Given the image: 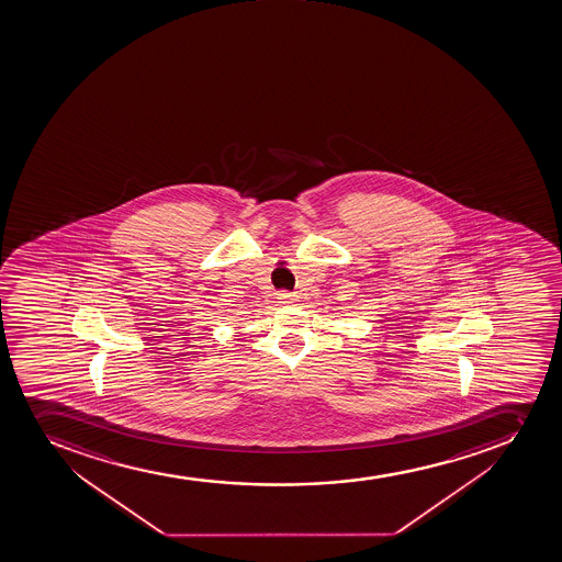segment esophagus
Masks as SVG:
<instances>
[{
  "instance_id": "esophagus-1",
  "label": "esophagus",
  "mask_w": 562,
  "mask_h": 562,
  "mask_svg": "<svg viewBox=\"0 0 562 562\" xmlns=\"http://www.w3.org/2000/svg\"><path fill=\"white\" fill-rule=\"evenodd\" d=\"M278 301L282 302V304H293V302H296V295H293V293H280Z\"/></svg>"
}]
</instances>
